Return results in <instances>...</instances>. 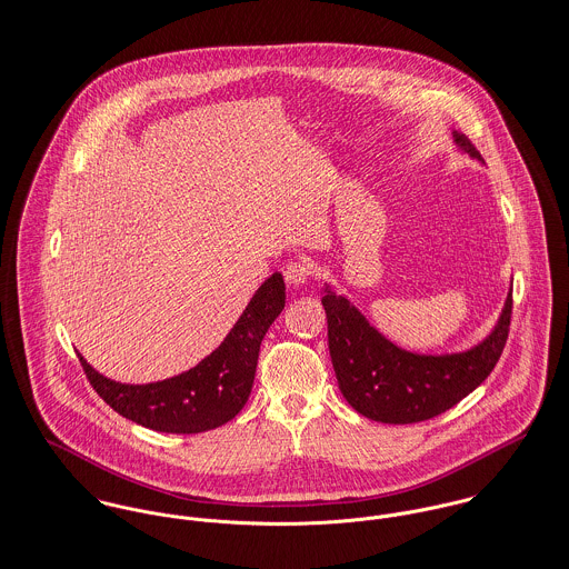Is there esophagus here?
I'll return each mask as SVG.
<instances>
[{"mask_svg":"<svg viewBox=\"0 0 569 569\" xmlns=\"http://www.w3.org/2000/svg\"><path fill=\"white\" fill-rule=\"evenodd\" d=\"M283 277L290 286H303L312 277V266L308 261H290L283 270Z\"/></svg>","mask_w":569,"mask_h":569,"instance_id":"1","label":"esophagus"}]
</instances>
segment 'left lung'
<instances>
[{
	"label": "left lung",
	"instance_id": "obj_1",
	"mask_svg": "<svg viewBox=\"0 0 569 569\" xmlns=\"http://www.w3.org/2000/svg\"><path fill=\"white\" fill-rule=\"evenodd\" d=\"M472 158L475 144L453 131ZM328 315V342L345 400L365 418L385 425H413L449 411L495 369L508 341L512 295L495 332L477 347L451 356L409 353L380 337L365 317L332 290L321 299Z\"/></svg>",
	"mask_w": 569,
	"mask_h": 569
}]
</instances>
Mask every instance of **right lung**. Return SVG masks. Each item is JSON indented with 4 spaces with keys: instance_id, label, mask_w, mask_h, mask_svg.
Wrapping results in <instances>:
<instances>
[{
    "instance_id": "obj_1",
    "label": "right lung",
    "mask_w": 569,
    "mask_h": 569,
    "mask_svg": "<svg viewBox=\"0 0 569 569\" xmlns=\"http://www.w3.org/2000/svg\"><path fill=\"white\" fill-rule=\"evenodd\" d=\"M286 306L279 272L263 281L224 342L193 369L151 385H120L97 373L81 356L94 391L122 418L160 433H202L227 425L246 405L259 345Z\"/></svg>"
}]
</instances>
